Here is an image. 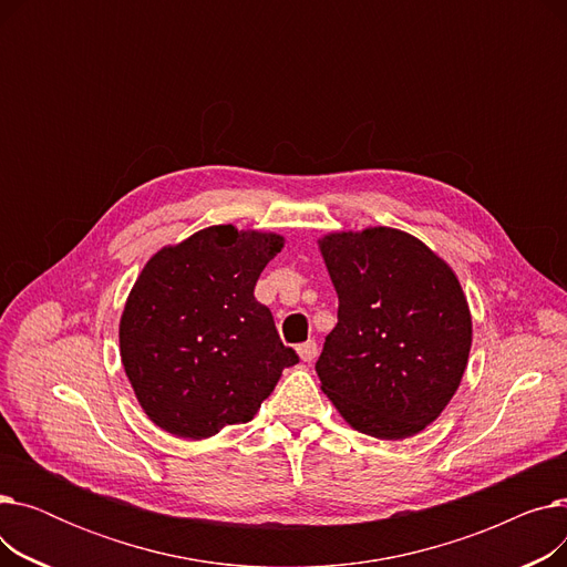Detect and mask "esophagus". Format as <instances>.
Instances as JSON below:
<instances>
[{"instance_id": "esophagus-1", "label": "esophagus", "mask_w": 567, "mask_h": 567, "mask_svg": "<svg viewBox=\"0 0 567 567\" xmlns=\"http://www.w3.org/2000/svg\"><path fill=\"white\" fill-rule=\"evenodd\" d=\"M299 355H301V361L303 363H312L315 359H317V353H319V349H317V342L315 340H308V342H303V344H299Z\"/></svg>"}]
</instances>
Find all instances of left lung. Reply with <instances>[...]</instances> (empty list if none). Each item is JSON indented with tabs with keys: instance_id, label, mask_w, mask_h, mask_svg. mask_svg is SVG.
I'll list each match as a JSON object with an SVG mask.
<instances>
[{
	"instance_id": "8db88e82",
	"label": "left lung",
	"mask_w": 567,
	"mask_h": 567,
	"mask_svg": "<svg viewBox=\"0 0 567 567\" xmlns=\"http://www.w3.org/2000/svg\"><path fill=\"white\" fill-rule=\"evenodd\" d=\"M338 323L315 365L342 419L377 439H406L436 421L460 389L471 312L453 268L393 229L326 234Z\"/></svg>"
}]
</instances>
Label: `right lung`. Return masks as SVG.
<instances>
[{
	"label": "right lung",
	"mask_w": 567,
	"mask_h": 567,
	"mask_svg": "<svg viewBox=\"0 0 567 567\" xmlns=\"http://www.w3.org/2000/svg\"><path fill=\"white\" fill-rule=\"evenodd\" d=\"M282 236L214 225L158 250L142 268L118 323L122 363L161 430L208 439L252 421L285 368L271 310L255 299Z\"/></svg>",
	"instance_id": "right-lung-1"
}]
</instances>
